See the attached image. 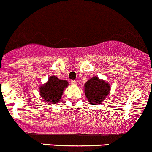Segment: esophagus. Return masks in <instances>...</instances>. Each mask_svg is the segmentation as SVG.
<instances>
[{
    "instance_id": "obj_1",
    "label": "esophagus",
    "mask_w": 152,
    "mask_h": 152,
    "mask_svg": "<svg viewBox=\"0 0 152 152\" xmlns=\"http://www.w3.org/2000/svg\"><path fill=\"white\" fill-rule=\"evenodd\" d=\"M71 84L72 85H75V86H76V85L78 84L77 81H75V80H73V81H71Z\"/></svg>"
}]
</instances>
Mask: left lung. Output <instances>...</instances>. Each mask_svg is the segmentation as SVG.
Returning a JSON list of instances; mask_svg holds the SVG:
<instances>
[{"label": "left lung", "instance_id": "8db88e82", "mask_svg": "<svg viewBox=\"0 0 152 152\" xmlns=\"http://www.w3.org/2000/svg\"><path fill=\"white\" fill-rule=\"evenodd\" d=\"M111 91L110 83L97 76H93L84 84V93L89 103L100 104L109 96Z\"/></svg>", "mask_w": 152, "mask_h": 152}]
</instances>
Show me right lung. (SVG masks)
<instances>
[{"mask_svg": "<svg viewBox=\"0 0 152 152\" xmlns=\"http://www.w3.org/2000/svg\"><path fill=\"white\" fill-rule=\"evenodd\" d=\"M68 86L67 81L50 76L48 81L39 87V94L43 101L50 104H56L61 101L64 91Z\"/></svg>", "mask_w": 152, "mask_h": 152, "instance_id": "obj_1", "label": "right lung"}]
</instances>
